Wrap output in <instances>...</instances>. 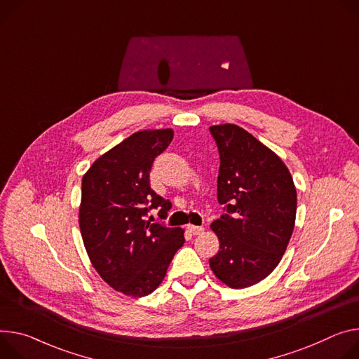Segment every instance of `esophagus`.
<instances>
[{"label": "esophagus", "mask_w": 359, "mask_h": 359, "mask_svg": "<svg viewBox=\"0 0 359 359\" xmlns=\"http://www.w3.org/2000/svg\"><path fill=\"white\" fill-rule=\"evenodd\" d=\"M187 231H189L191 235H201V233H203L205 227H203V226H194V224H189V226H187Z\"/></svg>", "instance_id": "esophagus-1"}]
</instances>
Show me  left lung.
<instances>
[{"mask_svg": "<svg viewBox=\"0 0 359 359\" xmlns=\"http://www.w3.org/2000/svg\"><path fill=\"white\" fill-rule=\"evenodd\" d=\"M220 168L212 223L219 252L209 265L233 289L265 279L280 262L295 226L297 189L285 163L236 124L212 126Z\"/></svg>", "mask_w": 359, "mask_h": 359, "instance_id": "obj_1", "label": "left lung"}]
</instances>
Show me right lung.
I'll return each mask as SVG.
<instances>
[{"mask_svg": "<svg viewBox=\"0 0 359 359\" xmlns=\"http://www.w3.org/2000/svg\"><path fill=\"white\" fill-rule=\"evenodd\" d=\"M172 139V128L137 132L83 176L79 222L86 250L99 275L127 297L151 293L184 243L180 227L146 220L151 209L168 217L172 206L150 187L153 161Z\"/></svg>", "mask_w": 359, "mask_h": 359, "instance_id": "obj_1", "label": "right lung"}]
</instances>
